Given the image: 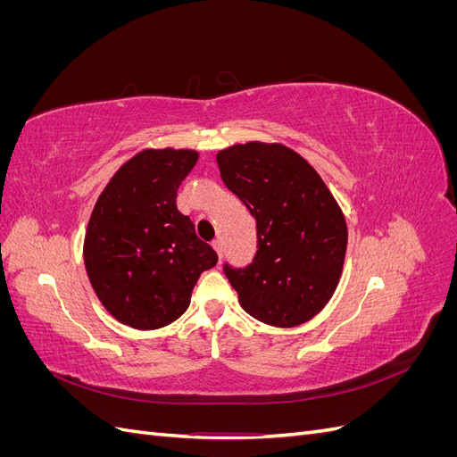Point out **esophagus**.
<instances>
[{
	"label": "esophagus",
	"instance_id": "obj_1",
	"mask_svg": "<svg viewBox=\"0 0 457 457\" xmlns=\"http://www.w3.org/2000/svg\"><path fill=\"white\" fill-rule=\"evenodd\" d=\"M212 245H213V250L217 252V255L223 257V242H220V238H215V240L212 242Z\"/></svg>",
	"mask_w": 457,
	"mask_h": 457
}]
</instances>
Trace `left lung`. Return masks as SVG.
I'll list each match as a JSON object with an SVG mask.
<instances>
[{"label":"left lung","instance_id":"left-lung-1","mask_svg":"<svg viewBox=\"0 0 457 457\" xmlns=\"http://www.w3.org/2000/svg\"><path fill=\"white\" fill-rule=\"evenodd\" d=\"M220 179L257 220L250 267L225 265L242 309L259 322H309L334 295L347 253V223L322 177L295 150L252 141L217 152Z\"/></svg>","mask_w":457,"mask_h":457}]
</instances>
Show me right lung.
<instances>
[{"label": "right lung", "instance_id": "right-lung-1", "mask_svg": "<svg viewBox=\"0 0 457 457\" xmlns=\"http://www.w3.org/2000/svg\"><path fill=\"white\" fill-rule=\"evenodd\" d=\"M198 162L190 148H145L112 175L84 240L89 282L103 307L135 329L175 322L217 253L177 210V188Z\"/></svg>", "mask_w": 457, "mask_h": 457}]
</instances>
